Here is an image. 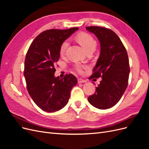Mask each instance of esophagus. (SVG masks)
<instances>
[{
	"label": "esophagus",
	"instance_id": "obj_1",
	"mask_svg": "<svg viewBox=\"0 0 149 149\" xmlns=\"http://www.w3.org/2000/svg\"><path fill=\"white\" fill-rule=\"evenodd\" d=\"M78 82L79 84H81V83H86V81L84 80V79H83L81 78H79L78 79Z\"/></svg>",
	"mask_w": 149,
	"mask_h": 149
}]
</instances>
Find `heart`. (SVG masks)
I'll use <instances>...</instances> for the list:
<instances>
[{
	"label": "heart",
	"mask_w": 149,
	"mask_h": 149,
	"mask_svg": "<svg viewBox=\"0 0 149 149\" xmlns=\"http://www.w3.org/2000/svg\"><path fill=\"white\" fill-rule=\"evenodd\" d=\"M78 41L80 43L84 49L86 51L88 50V49L94 48H95L96 47V40L94 39V38L91 35H90L88 33H81L78 35L77 37ZM69 45V40H66L62 43L60 47V52L61 55H64L66 49L68 47ZM84 68V66L81 64H77L75 66V68L79 73H81L83 69Z\"/></svg>",
	"instance_id": "b5f03b06"
}]
</instances>
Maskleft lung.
<instances>
[{"instance_id": "8db88e82", "label": "left lung", "mask_w": 149, "mask_h": 149, "mask_svg": "<svg viewBox=\"0 0 149 149\" xmlns=\"http://www.w3.org/2000/svg\"><path fill=\"white\" fill-rule=\"evenodd\" d=\"M96 35L101 50L91 78H101L96 92L88 97L89 102L100 109L113 107L120 100L128 84L130 73L127 51L113 31L101 26H86Z\"/></svg>"}]
</instances>
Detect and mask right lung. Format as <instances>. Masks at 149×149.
Wrapping results in <instances>:
<instances>
[{"label": "right lung", "instance_id": "1", "mask_svg": "<svg viewBox=\"0 0 149 149\" xmlns=\"http://www.w3.org/2000/svg\"><path fill=\"white\" fill-rule=\"evenodd\" d=\"M78 28L51 29L35 38L25 60L24 77L26 89L40 109L53 112L63 108L68 102L71 89L78 80L72 74L63 78L55 77V63L59 60L62 43Z\"/></svg>", "mask_w": 149, "mask_h": 149}]
</instances>
